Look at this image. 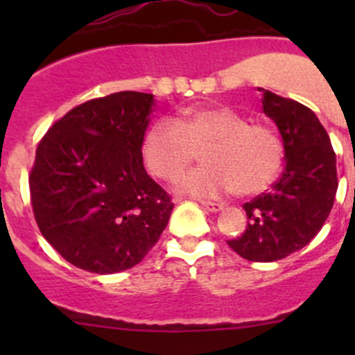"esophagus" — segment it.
Wrapping results in <instances>:
<instances>
[{"label":"esophagus","mask_w":355,"mask_h":355,"mask_svg":"<svg viewBox=\"0 0 355 355\" xmlns=\"http://www.w3.org/2000/svg\"><path fill=\"white\" fill-rule=\"evenodd\" d=\"M200 206H202V209L209 211V213H218V211L223 209V204L209 202V200H200Z\"/></svg>","instance_id":"obj_1"}]
</instances>
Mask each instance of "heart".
<instances>
[{
    "instance_id": "obj_1",
    "label": "heart",
    "mask_w": 355,
    "mask_h": 355,
    "mask_svg": "<svg viewBox=\"0 0 355 355\" xmlns=\"http://www.w3.org/2000/svg\"><path fill=\"white\" fill-rule=\"evenodd\" d=\"M202 151V166L177 182L182 194L213 198L264 191L284 166V142L271 127L250 123L227 106L189 108L178 121L159 120L142 142L146 166L161 180H175Z\"/></svg>"
}]
</instances>
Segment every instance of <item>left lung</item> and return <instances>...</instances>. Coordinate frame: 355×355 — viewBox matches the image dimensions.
Instances as JSON below:
<instances>
[{"label":"left lung","instance_id":"obj_1","mask_svg":"<svg viewBox=\"0 0 355 355\" xmlns=\"http://www.w3.org/2000/svg\"><path fill=\"white\" fill-rule=\"evenodd\" d=\"M263 111L280 130L287 163L273 191L244 204L249 220L244 234L227 244L247 261L271 263L316 237L333 207L338 180L330 137L313 111L270 91H263Z\"/></svg>","mask_w":355,"mask_h":355}]
</instances>
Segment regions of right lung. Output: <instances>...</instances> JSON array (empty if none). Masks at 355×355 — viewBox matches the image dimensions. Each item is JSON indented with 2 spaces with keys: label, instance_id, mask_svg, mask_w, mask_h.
I'll return each instance as SVG.
<instances>
[{
  "label": "right lung",
  "instance_id": "right-lung-1",
  "mask_svg": "<svg viewBox=\"0 0 355 355\" xmlns=\"http://www.w3.org/2000/svg\"><path fill=\"white\" fill-rule=\"evenodd\" d=\"M155 96L121 91L75 106L41 139L28 175L42 237L91 273L128 270L166 228L173 202L142 163Z\"/></svg>",
  "mask_w": 355,
  "mask_h": 355
}]
</instances>
